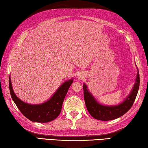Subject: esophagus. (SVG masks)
Here are the masks:
<instances>
[{
  "instance_id": "1",
  "label": "esophagus",
  "mask_w": 148,
  "mask_h": 148,
  "mask_svg": "<svg viewBox=\"0 0 148 148\" xmlns=\"http://www.w3.org/2000/svg\"><path fill=\"white\" fill-rule=\"evenodd\" d=\"M79 77H80V76H79Z\"/></svg>"
}]
</instances>
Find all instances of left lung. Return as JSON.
Instances as JSON below:
<instances>
[{"instance_id": "8db88e82", "label": "left lung", "mask_w": 148, "mask_h": 148, "mask_svg": "<svg viewBox=\"0 0 148 148\" xmlns=\"http://www.w3.org/2000/svg\"><path fill=\"white\" fill-rule=\"evenodd\" d=\"M139 84H140V77H139V72L138 70L133 90L130 92L129 95L126 97V99L119 105L104 106L97 101L95 97L88 91L86 84H84V97L88 112L93 118L99 121H111L120 117L127 112L132 108L138 93Z\"/></svg>"}]
</instances>
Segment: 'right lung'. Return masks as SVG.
<instances>
[{"label":"right lung","mask_w":148,"mask_h":148,"mask_svg":"<svg viewBox=\"0 0 148 148\" xmlns=\"http://www.w3.org/2000/svg\"><path fill=\"white\" fill-rule=\"evenodd\" d=\"M73 79L67 80L61 85L51 98L40 104H30L19 99L13 90L12 81L9 78V88L11 97L18 110L31 121L48 122L53 121L60 113L62 106Z\"/></svg>","instance_id":"obj_1"}]
</instances>
